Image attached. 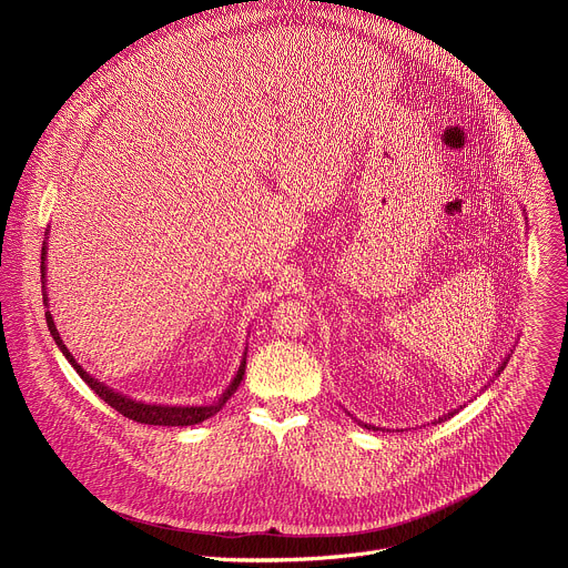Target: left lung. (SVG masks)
I'll list each match as a JSON object with an SVG mask.
<instances>
[{
  "label": "left lung",
  "mask_w": 568,
  "mask_h": 568,
  "mask_svg": "<svg viewBox=\"0 0 568 568\" xmlns=\"http://www.w3.org/2000/svg\"><path fill=\"white\" fill-rule=\"evenodd\" d=\"M508 359H510V355H508V357H506V359H504V362H501V366H499V368H497V373H495V375H497V377H499V375H501V371H504V368H506V364H508ZM456 412H458V409H454V412H449V414H443V418H438V420H434V423H443V420H447V418H452V416H454V414H456ZM346 414H348V416H353V414H351V412H346ZM355 420H357V418H355ZM357 423H359V425H362V427H366V429H373V432H377V429H379V427H375V425H368V423H362V420H357Z\"/></svg>",
  "instance_id": "8db88e82"
}]
</instances>
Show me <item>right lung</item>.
Here are the masks:
<instances>
[{"instance_id": "1", "label": "right lung", "mask_w": 568, "mask_h": 568, "mask_svg": "<svg viewBox=\"0 0 568 568\" xmlns=\"http://www.w3.org/2000/svg\"><path fill=\"white\" fill-rule=\"evenodd\" d=\"M49 235V231H47ZM42 283H47V242L42 247ZM44 287V285H42ZM44 305H49V296H47V287H44ZM47 326H49V333L55 342V346L60 348V353L67 357V362L75 368V373L85 379V384L103 399L108 402L112 409H116L121 416L134 420V423H141V425H161V427H189V425H197V423H204L206 418L215 416L226 399L237 390L240 382H242V375H245V366H247V348L245 353H242V359H240V366H237V373L233 375L231 384L224 388V393L213 402V404H202V407H171V404H148V402H141V399H132L119 390H114L112 386L99 382L97 377H92L83 366H80L73 355L69 353V348L64 346V342L60 339L58 331H55V323H53V316L51 312L47 310Z\"/></svg>"}]
</instances>
